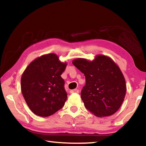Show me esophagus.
Masks as SVG:
<instances>
[{"mask_svg": "<svg viewBox=\"0 0 146 146\" xmlns=\"http://www.w3.org/2000/svg\"><path fill=\"white\" fill-rule=\"evenodd\" d=\"M79 92L77 88L76 89H74V90H71L70 91V93H78Z\"/></svg>", "mask_w": 146, "mask_h": 146, "instance_id": "obj_1", "label": "esophagus"}]
</instances>
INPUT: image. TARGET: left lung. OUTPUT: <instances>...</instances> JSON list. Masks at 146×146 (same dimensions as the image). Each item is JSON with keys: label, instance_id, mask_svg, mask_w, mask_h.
<instances>
[{"label": "left lung", "instance_id": "8db88e82", "mask_svg": "<svg viewBox=\"0 0 146 146\" xmlns=\"http://www.w3.org/2000/svg\"><path fill=\"white\" fill-rule=\"evenodd\" d=\"M72 63L85 76L81 98L88 110L98 117L116 112L124 100L126 87L124 77L114 62L98 55L92 62L78 58Z\"/></svg>", "mask_w": 146, "mask_h": 146}]
</instances>
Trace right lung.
<instances>
[{"mask_svg": "<svg viewBox=\"0 0 146 146\" xmlns=\"http://www.w3.org/2000/svg\"><path fill=\"white\" fill-rule=\"evenodd\" d=\"M66 63L54 54L43 55L28 66L21 78L22 93L29 108L42 117L60 110L67 99L64 80L61 75Z\"/></svg>", "mask_w": 146, "mask_h": 146, "instance_id": "right-lung-1", "label": "right lung"}]
</instances>
